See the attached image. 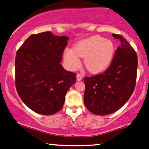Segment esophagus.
Instances as JSON below:
<instances>
[{"label":"esophagus","mask_w":149,"mask_h":149,"mask_svg":"<svg viewBox=\"0 0 149 149\" xmlns=\"http://www.w3.org/2000/svg\"><path fill=\"white\" fill-rule=\"evenodd\" d=\"M82 79H83V76H82L80 74H77V81H80V80H81Z\"/></svg>","instance_id":"34e87169"}]
</instances>
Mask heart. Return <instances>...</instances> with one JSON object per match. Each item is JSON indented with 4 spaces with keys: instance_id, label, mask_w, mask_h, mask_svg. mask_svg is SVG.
Returning a JSON list of instances; mask_svg holds the SVG:
<instances>
[{
    "instance_id": "obj_1",
    "label": "heart",
    "mask_w": 149,
    "mask_h": 149,
    "mask_svg": "<svg viewBox=\"0 0 149 149\" xmlns=\"http://www.w3.org/2000/svg\"><path fill=\"white\" fill-rule=\"evenodd\" d=\"M115 44L110 39L93 36L76 44L73 49L66 48L63 58L68 67L75 70L80 66V58H84V65L91 72L97 73L107 69L113 61Z\"/></svg>"
}]
</instances>
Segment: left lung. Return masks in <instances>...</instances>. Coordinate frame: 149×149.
Listing matches in <instances>:
<instances>
[{
    "label": "left lung",
    "mask_w": 149,
    "mask_h": 149,
    "mask_svg": "<svg viewBox=\"0 0 149 149\" xmlns=\"http://www.w3.org/2000/svg\"><path fill=\"white\" fill-rule=\"evenodd\" d=\"M119 39L111 64L102 73L85 77L84 102L93 114L105 116L119 110L130 98L137 79V56L127 39L113 34Z\"/></svg>",
    "instance_id": "8db88e82"
}]
</instances>
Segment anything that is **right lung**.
<instances>
[{
  "mask_svg": "<svg viewBox=\"0 0 149 149\" xmlns=\"http://www.w3.org/2000/svg\"><path fill=\"white\" fill-rule=\"evenodd\" d=\"M69 38L50 31L30 36L18 49L15 58V86L22 101L42 115L61 110L76 74L61 64Z\"/></svg>",
  "mask_w": 149,
  "mask_h": 149,
  "instance_id": "right-lung-1",
  "label": "right lung"
}]
</instances>
